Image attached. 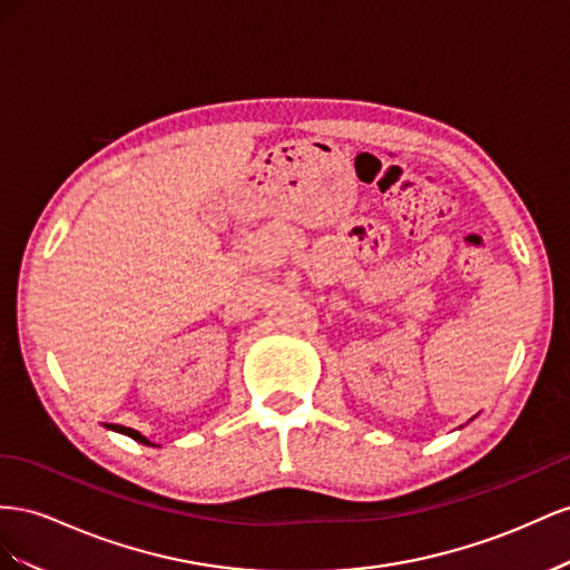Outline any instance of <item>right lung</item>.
<instances>
[{"instance_id": "add662e5", "label": "right lung", "mask_w": 570, "mask_h": 570, "mask_svg": "<svg viewBox=\"0 0 570 570\" xmlns=\"http://www.w3.org/2000/svg\"><path fill=\"white\" fill-rule=\"evenodd\" d=\"M105 428H109V430H117V432H121V434H128L131 439H136V442H140V444H148V446H155L148 436H142L138 430H131V428H124V425H105Z\"/></svg>"}]
</instances>
